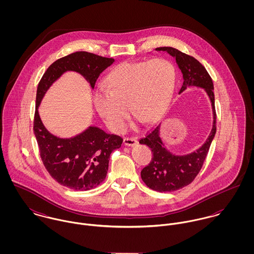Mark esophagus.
Segmentation results:
<instances>
[{
  "instance_id": "1",
  "label": "esophagus",
  "mask_w": 254,
  "mask_h": 254,
  "mask_svg": "<svg viewBox=\"0 0 254 254\" xmlns=\"http://www.w3.org/2000/svg\"><path fill=\"white\" fill-rule=\"evenodd\" d=\"M138 143L137 138H124L123 144L127 146H133Z\"/></svg>"
}]
</instances>
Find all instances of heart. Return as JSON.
Returning a JSON list of instances; mask_svg holds the SVG:
<instances>
[{"mask_svg": "<svg viewBox=\"0 0 254 254\" xmlns=\"http://www.w3.org/2000/svg\"><path fill=\"white\" fill-rule=\"evenodd\" d=\"M176 82L173 64L164 59L126 62L114 67L106 79V87L94 92V105L109 128L123 132L131 107L145 123L156 121L167 109Z\"/></svg>", "mask_w": 254, "mask_h": 254, "instance_id": "heart-1", "label": "heart"}]
</instances>
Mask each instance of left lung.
<instances>
[{
  "label": "left lung",
  "instance_id": "1",
  "mask_svg": "<svg viewBox=\"0 0 254 254\" xmlns=\"http://www.w3.org/2000/svg\"><path fill=\"white\" fill-rule=\"evenodd\" d=\"M155 51L166 52L176 60L183 74L179 95L190 87L203 89L211 103L213 116L212 128L206 141L197 149L187 154L172 153L165 146L160 137V123L140 140V144L151 148L153 155L150 163L141 171V177L148 188L165 192L177 190L189 185L200 171L216 133V112L213 82L204 66L194 58L172 47H159Z\"/></svg>",
  "mask_w": 254,
  "mask_h": 254
}]
</instances>
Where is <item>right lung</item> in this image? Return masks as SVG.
Wrapping results in <instances>:
<instances>
[{"instance_id": "1", "label": "right lung", "mask_w": 254, "mask_h": 254, "mask_svg": "<svg viewBox=\"0 0 254 254\" xmlns=\"http://www.w3.org/2000/svg\"><path fill=\"white\" fill-rule=\"evenodd\" d=\"M114 63L88 52H75L56 61L44 73L37 88L34 134L42 161L50 175L61 185L76 190L98 187L107 177L110 154L123 139L108 134L97 126H89L71 138H60L44 126L39 107L50 87L67 71L81 74L94 89L100 74Z\"/></svg>"}]
</instances>
